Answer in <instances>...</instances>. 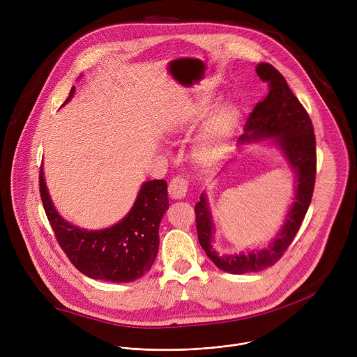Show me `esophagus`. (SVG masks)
Instances as JSON below:
<instances>
[{"label": "esophagus", "instance_id": "1", "mask_svg": "<svg viewBox=\"0 0 357 357\" xmlns=\"http://www.w3.org/2000/svg\"><path fill=\"white\" fill-rule=\"evenodd\" d=\"M168 192H169V196L175 200L183 199L186 196V192H188V181L182 176L174 178L169 183Z\"/></svg>", "mask_w": 357, "mask_h": 357}]
</instances>
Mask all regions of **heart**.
<instances>
[{
	"label": "heart",
	"mask_w": 357,
	"mask_h": 357,
	"mask_svg": "<svg viewBox=\"0 0 357 357\" xmlns=\"http://www.w3.org/2000/svg\"><path fill=\"white\" fill-rule=\"evenodd\" d=\"M211 109L209 98H199L175 121V131L192 130ZM241 123V112L234 103H223L215 107L203 120L195 135L189 155L200 171L215 169L229 154L233 138Z\"/></svg>",
	"instance_id": "b5f03b06"
}]
</instances>
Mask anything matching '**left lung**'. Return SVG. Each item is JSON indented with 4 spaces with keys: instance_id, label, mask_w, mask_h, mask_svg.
Wrapping results in <instances>:
<instances>
[{
    "instance_id": "8db88e82",
    "label": "left lung",
    "mask_w": 357,
    "mask_h": 357,
    "mask_svg": "<svg viewBox=\"0 0 357 357\" xmlns=\"http://www.w3.org/2000/svg\"><path fill=\"white\" fill-rule=\"evenodd\" d=\"M256 72L263 82H267L268 94L254 107L238 142L240 146L266 142L275 148L295 175L294 196L282 225L270 243L240 252L219 254L213 248L216 226L208 195L202 192L200 200L195 205L199 243L213 264L230 274L259 273L274 266L282 257L308 212L315 185L317 149L308 113L274 66L263 62L256 66Z\"/></svg>"
}]
</instances>
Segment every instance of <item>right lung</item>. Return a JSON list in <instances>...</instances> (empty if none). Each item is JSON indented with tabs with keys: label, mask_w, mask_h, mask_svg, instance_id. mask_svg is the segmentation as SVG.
Listing matches in <instances>:
<instances>
[{
	"label": "right lung",
	"mask_w": 357,
	"mask_h": 357,
	"mask_svg": "<svg viewBox=\"0 0 357 357\" xmlns=\"http://www.w3.org/2000/svg\"><path fill=\"white\" fill-rule=\"evenodd\" d=\"M76 89L72 87L66 103ZM39 189L47 220L73 266L93 280L131 282L149 271L160 247V223L169 208L168 185L164 179L141 185L130 212L106 229L87 230L63 219L50 199L43 165Z\"/></svg>",
	"instance_id": "obj_1"
}]
</instances>
